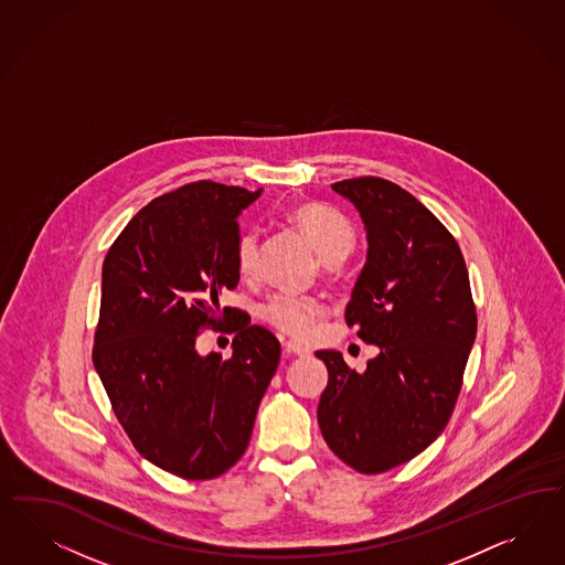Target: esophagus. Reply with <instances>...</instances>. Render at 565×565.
Segmentation results:
<instances>
[{
    "instance_id": "esophagus-1",
    "label": "esophagus",
    "mask_w": 565,
    "mask_h": 565,
    "mask_svg": "<svg viewBox=\"0 0 565 565\" xmlns=\"http://www.w3.org/2000/svg\"><path fill=\"white\" fill-rule=\"evenodd\" d=\"M285 353H287V355H297V358H306V355H308V353H310V351H308V349H306V347H301L299 345V343H292V341H287V343H285Z\"/></svg>"
}]
</instances>
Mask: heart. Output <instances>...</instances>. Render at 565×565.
Here are the masks:
<instances>
[{"label": "heart", "mask_w": 565, "mask_h": 565, "mask_svg": "<svg viewBox=\"0 0 565 565\" xmlns=\"http://www.w3.org/2000/svg\"><path fill=\"white\" fill-rule=\"evenodd\" d=\"M289 222L308 238L322 266L334 270L355 249L358 233L345 214L324 203H301L289 212ZM237 270L245 280H252L259 273V235L245 231L235 247ZM262 318L270 327L289 334L292 339H308L316 322L327 313V306L320 297L278 292L262 306Z\"/></svg>", "instance_id": "b5f03b06"}]
</instances>
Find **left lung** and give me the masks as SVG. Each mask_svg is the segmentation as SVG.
I'll list each match as a JSON object with an SVG mask.
<instances>
[{
  "label": "left lung",
  "instance_id": "obj_1",
  "mask_svg": "<svg viewBox=\"0 0 565 565\" xmlns=\"http://www.w3.org/2000/svg\"><path fill=\"white\" fill-rule=\"evenodd\" d=\"M332 189L358 207L367 233L347 327L381 353L362 374L339 351L316 353L328 367L318 424L347 466L381 473L445 430L476 339V308L456 238L412 193L379 177Z\"/></svg>",
  "mask_w": 565,
  "mask_h": 565
}]
</instances>
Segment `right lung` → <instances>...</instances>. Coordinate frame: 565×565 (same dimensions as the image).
<instances>
[{
    "instance_id": "obj_1",
    "label": "right lung",
    "mask_w": 565,
    "mask_h": 565,
    "mask_svg": "<svg viewBox=\"0 0 565 565\" xmlns=\"http://www.w3.org/2000/svg\"><path fill=\"white\" fill-rule=\"evenodd\" d=\"M259 193L189 182L139 210L104 259L93 365L135 449L184 480L237 463L280 360L270 330L220 308L238 285V214ZM216 326L236 332L228 361L194 349Z\"/></svg>"
}]
</instances>
